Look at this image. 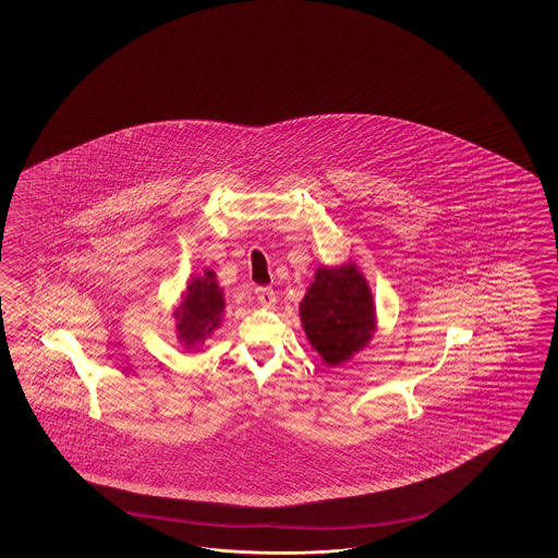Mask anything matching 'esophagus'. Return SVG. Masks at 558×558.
Masks as SVG:
<instances>
[{"instance_id": "esophagus-1", "label": "esophagus", "mask_w": 558, "mask_h": 558, "mask_svg": "<svg viewBox=\"0 0 558 558\" xmlns=\"http://www.w3.org/2000/svg\"><path fill=\"white\" fill-rule=\"evenodd\" d=\"M255 296H257V303L262 306H274V303H276V292L270 287L255 288Z\"/></svg>"}]
</instances>
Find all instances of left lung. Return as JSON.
<instances>
[{"label":"left lung","instance_id":"obj_1","mask_svg":"<svg viewBox=\"0 0 558 558\" xmlns=\"http://www.w3.org/2000/svg\"><path fill=\"white\" fill-rule=\"evenodd\" d=\"M301 322L313 350L338 366L368 345L376 311L366 278L354 264L319 268L301 303Z\"/></svg>","mask_w":558,"mask_h":558}]
</instances>
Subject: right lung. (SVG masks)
<instances>
[{
  "label": "right lung",
  "instance_id": "obj_1",
  "mask_svg": "<svg viewBox=\"0 0 558 558\" xmlns=\"http://www.w3.org/2000/svg\"><path fill=\"white\" fill-rule=\"evenodd\" d=\"M222 308V290L217 284L215 271H204V276L194 278L187 284L182 304L173 311L180 341L186 348L203 343L219 327Z\"/></svg>",
  "mask_w": 558,
  "mask_h": 558
}]
</instances>
